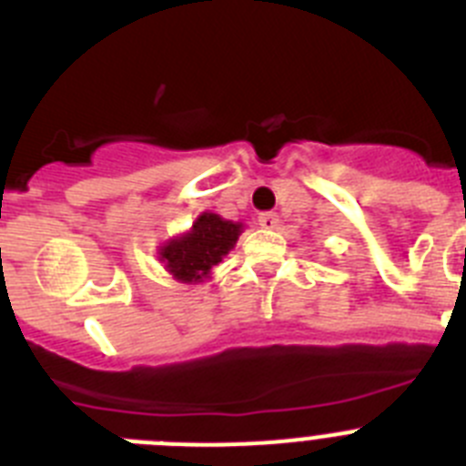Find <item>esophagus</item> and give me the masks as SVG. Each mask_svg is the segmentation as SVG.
<instances>
[{
    "instance_id": "obj_1",
    "label": "esophagus",
    "mask_w": 466,
    "mask_h": 466,
    "mask_svg": "<svg viewBox=\"0 0 466 466\" xmlns=\"http://www.w3.org/2000/svg\"><path fill=\"white\" fill-rule=\"evenodd\" d=\"M258 226H261V228H275V226H278V212L258 214Z\"/></svg>"
}]
</instances>
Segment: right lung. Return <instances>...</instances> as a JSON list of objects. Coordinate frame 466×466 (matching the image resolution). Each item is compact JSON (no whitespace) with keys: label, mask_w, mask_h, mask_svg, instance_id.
Instances as JSON below:
<instances>
[{"label":"right lung","mask_w":466,"mask_h":466,"mask_svg":"<svg viewBox=\"0 0 466 466\" xmlns=\"http://www.w3.org/2000/svg\"><path fill=\"white\" fill-rule=\"evenodd\" d=\"M242 224L226 221L217 214H200L191 233L167 242L160 249V261H166L167 270L182 282H198L208 278L212 266L228 254L238 242Z\"/></svg>","instance_id":"right-lung-1"}]
</instances>
